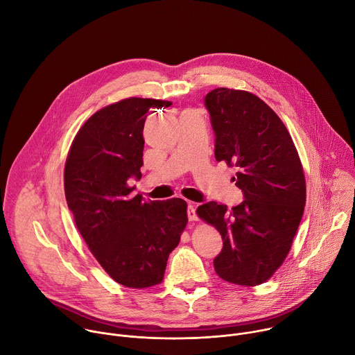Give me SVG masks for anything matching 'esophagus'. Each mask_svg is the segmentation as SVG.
I'll use <instances>...</instances> for the list:
<instances>
[{"label":"esophagus","mask_w":355,"mask_h":355,"mask_svg":"<svg viewBox=\"0 0 355 355\" xmlns=\"http://www.w3.org/2000/svg\"><path fill=\"white\" fill-rule=\"evenodd\" d=\"M187 214H188V219L191 222H195L198 220V216H196V212H195V205L193 204H188V208H187Z\"/></svg>","instance_id":"esophagus-1"}]
</instances>
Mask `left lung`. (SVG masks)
<instances>
[{"instance_id": "obj_1", "label": "left lung", "mask_w": 355, "mask_h": 355, "mask_svg": "<svg viewBox=\"0 0 355 355\" xmlns=\"http://www.w3.org/2000/svg\"><path fill=\"white\" fill-rule=\"evenodd\" d=\"M205 107L215 157L236 167L233 181L244 200L232 209L211 200L196 214L222 236L216 274L256 286L272 277L291 250L306 204L305 175L288 129L257 95L216 88L207 94Z\"/></svg>"}]
</instances>
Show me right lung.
I'll return each instance as SVG.
<instances>
[{
  "mask_svg": "<svg viewBox=\"0 0 355 355\" xmlns=\"http://www.w3.org/2000/svg\"><path fill=\"white\" fill-rule=\"evenodd\" d=\"M170 105L133 96L99 110L76 135L64 167L66 200L80 234L101 267L128 288L163 281L188 222L184 199L144 200L129 185L141 178L147 112Z\"/></svg>",
  "mask_w": 355,
  "mask_h": 355,
  "instance_id": "right-lung-1",
  "label": "right lung"
}]
</instances>
